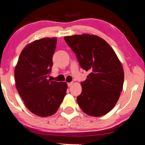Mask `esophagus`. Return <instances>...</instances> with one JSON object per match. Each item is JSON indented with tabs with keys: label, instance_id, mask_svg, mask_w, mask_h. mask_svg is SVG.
Masks as SVG:
<instances>
[{
	"label": "esophagus",
	"instance_id": "obj_1",
	"mask_svg": "<svg viewBox=\"0 0 145 145\" xmlns=\"http://www.w3.org/2000/svg\"><path fill=\"white\" fill-rule=\"evenodd\" d=\"M72 84L73 83L72 82H70V83H67V85H68V87H71V85H72Z\"/></svg>",
	"mask_w": 145,
	"mask_h": 145
}]
</instances>
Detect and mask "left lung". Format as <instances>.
I'll return each mask as SVG.
<instances>
[{
  "label": "left lung",
  "mask_w": 145,
  "mask_h": 145,
  "mask_svg": "<svg viewBox=\"0 0 145 145\" xmlns=\"http://www.w3.org/2000/svg\"><path fill=\"white\" fill-rule=\"evenodd\" d=\"M76 54L80 67L89 74L81 83L77 97L80 107L87 114L99 117L112 110L122 91L124 71L121 63L107 42L95 35L65 37Z\"/></svg>",
  "instance_id": "1"
}]
</instances>
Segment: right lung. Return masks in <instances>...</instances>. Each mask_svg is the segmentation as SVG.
Wrapping results in <instances>:
<instances>
[{"instance_id":"1","label":"right lung","mask_w":145,"mask_h":145,"mask_svg":"<svg viewBox=\"0 0 145 145\" xmlns=\"http://www.w3.org/2000/svg\"><path fill=\"white\" fill-rule=\"evenodd\" d=\"M56 38H44L26 46L15 69L16 87L31 112L41 117L53 115L66 94L65 82L47 79L53 67Z\"/></svg>"}]
</instances>
